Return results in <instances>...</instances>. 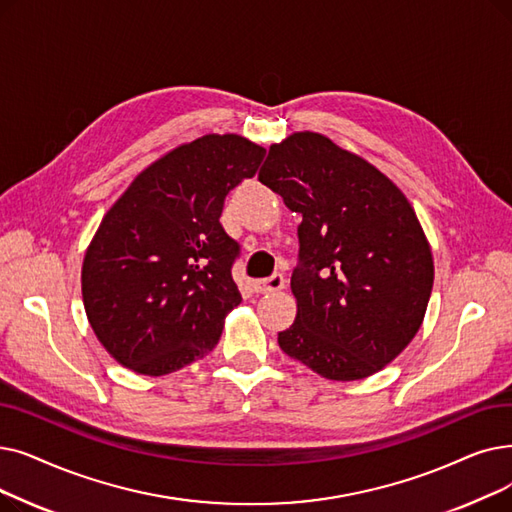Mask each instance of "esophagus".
<instances>
[{
  "mask_svg": "<svg viewBox=\"0 0 512 512\" xmlns=\"http://www.w3.org/2000/svg\"><path fill=\"white\" fill-rule=\"evenodd\" d=\"M253 286H255L257 293H274V291H280V288L284 286V276L276 272V274H272L270 278L255 280Z\"/></svg>",
  "mask_w": 512,
  "mask_h": 512,
  "instance_id": "obj_1",
  "label": "esophagus"
}]
</instances>
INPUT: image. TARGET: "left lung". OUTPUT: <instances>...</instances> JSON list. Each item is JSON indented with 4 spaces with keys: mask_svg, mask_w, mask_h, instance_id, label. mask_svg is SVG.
I'll use <instances>...</instances> for the list:
<instances>
[{
    "mask_svg": "<svg viewBox=\"0 0 512 512\" xmlns=\"http://www.w3.org/2000/svg\"><path fill=\"white\" fill-rule=\"evenodd\" d=\"M259 182L303 215L291 276L293 326L280 349L330 381H360L414 339L433 257L408 198L389 177L318 133L270 146Z\"/></svg>",
    "mask_w": 512,
    "mask_h": 512,
    "instance_id": "1",
    "label": "left lung"
}]
</instances>
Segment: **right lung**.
Instances as JSON below:
<instances>
[{
    "mask_svg": "<svg viewBox=\"0 0 512 512\" xmlns=\"http://www.w3.org/2000/svg\"><path fill=\"white\" fill-rule=\"evenodd\" d=\"M265 148L203 136L144 169L104 215L83 259L81 291L98 341L125 368L163 376L217 345L240 303V244L221 228L226 196Z\"/></svg>",
    "mask_w": 512,
    "mask_h": 512,
    "instance_id": "add662e5",
    "label": "right lung"
}]
</instances>
